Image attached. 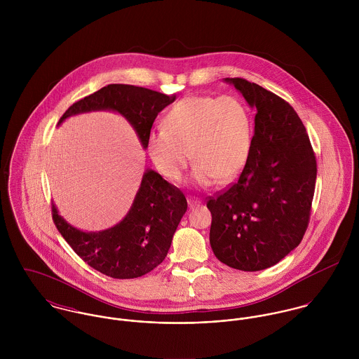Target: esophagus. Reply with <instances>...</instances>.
Wrapping results in <instances>:
<instances>
[{"instance_id": "esophagus-1", "label": "esophagus", "mask_w": 359, "mask_h": 359, "mask_svg": "<svg viewBox=\"0 0 359 359\" xmlns=\"http://www.w3.org/2000/svg\"><path fill=\"white\" fill-rule=\"evenodd\" d=\"M202 205V202L199 199H195V198H188V205L189 208H195L198 205Z\"/></svg>"}]
</instances>
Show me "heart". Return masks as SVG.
Wrapping results in <instances>:
<instances>
[{
  "label": "heart",
  "mask_w": 359,
  "mask_h": 359,
  "mask_svg": "<svg viewBox=\"0 0 359 359\" xmlns=\"http://www.w3.org/2000/svg\"><path fill=\"white\" fill-rule=\"evenodd\" d=\"M253 147V120L241 100L224 95H189L165 116V127L152 130L147 149L156 170L168 181H181L191 158V181L207 189L228 184L245 170Z\"/></svg>",
  "instance_id": "obj_1"
}]
</instances>
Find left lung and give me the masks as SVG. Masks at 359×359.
Listing matches in <instances>:
<instances>
[{
	"label": "left lung",
	"instance_id": "obj_1",
	"mask_svg": "<svg viewBox=\"0 0 359 359\" xmlns=\"http://www.w3.org/2000/svg\"><path fill=\"white\" fill-rule=\"evenodd\" d=\"M256 109L253 147L236 184L207 202L210 245L231 268L261 271L294 250L307 229L316 160L294 109L245 79H224Z\"/></svg>",
	"mask_w": 359,
	"mask_h": 359
}]
</instances>
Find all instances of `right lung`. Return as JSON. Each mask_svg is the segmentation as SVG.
<instances>
[{"mask_svg": "<svg viewBox=\"0 0 359 359\" xmlns=\"http://www.w3.org/2000/svg\"><path fill=\"white\" fill-rule=\"evenodd\" d=\"M174 100L175 97L142 87L109 84L73 103L57 126L83 113L114 111L131 124L142 148L147 149V138L154 118ZM187 208L184 194L148 168L128 212L116 225L86 232L69 224L55 205H52V217L65 241L90 266L110 278L133 279L151 272L163 262Z\"/></svg>", "mask_w": 359, "mask_h": 359, "instance_id": "obj_1", "label": "right lung"}]
</instances>
